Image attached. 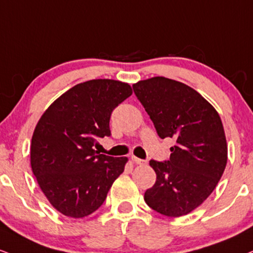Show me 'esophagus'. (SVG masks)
I'll use <instances>...</instances> for the list:
<instances>
[{"label": "esophagus", "instance_id": "obj_1", "mask_svg": "<svg viewBox=\"0 0 253 253\" xmlns=\"http://www.w3.org/2000/svg\"><path fill=\"white\" fill-rule=\"evenodd\" d=\"M132 160H133V163L138 164V165H145V164L147 163V161H146V160L139 159V158H136V157H132Z\"/></svg>", "mask_w": 253, "mask_h": 253}]
</instances>
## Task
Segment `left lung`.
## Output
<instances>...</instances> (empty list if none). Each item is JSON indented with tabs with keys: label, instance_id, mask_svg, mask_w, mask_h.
<instances>
[{
	"label": "left lung",
	"instance_id": "obj_1",
	"mask_svg": "<svg viewBox=\"0 0 253 253\" xmlns=\"http://www.w3.org/2000/svg\"><path fill=\"white\" fill-rule=\"evenodd\" d=\"M133 90L161 139H175L169 160H151L157 181L146 204L167 217L193 211L217 186L227 163L224 127L217 111L193 88L157 77Z\"/></svg>",
	"mask_w": 253,
	"mask_h": 253
}]
</instances>
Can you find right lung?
<instances>
[{
  "mask_svg": "<svg viewBox=\"0 0 253 253\" xmlns=\"http://www.w3.org/2000/svg\"><path fill=\"white\" fill-rule=\"evenodd\" d=\"M132 95L128 84L97 79L63 93L36 125L30 164L39 186L51 205L67 217L84 218L105 202L126 157L93 150L96 140L111 136L112 112Z\"/></svg>",
  "mask_w": 253,
  "mask_h": 253,
  "instance_id": "1",
  "label": "right lung"
}]
</instances>
